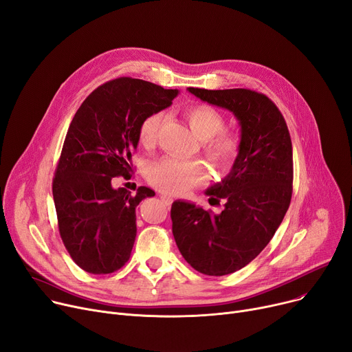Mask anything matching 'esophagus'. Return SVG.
I'll use <instances>...</instances> for the list:
<instances>
[{"mask_svg": "<svg viewBox=\"0 0 352 352\" xmlns=\"http://www.w3.org/2000/svg\"><path fill=\"white\" fill-rule=\"evenodd\" d=\"M160 199H162V201L166 204V206H170L172 203H173V199L170 197V196H160Z\"/></svg>", "mask_w": 352, "mask_h": 352, "instance_id": "esophagus-1", "label": "esophagus"}]
</instances>
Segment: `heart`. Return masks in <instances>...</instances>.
Here are the masks:
<instances>
[{"mask_svg":"<svg viewBox=\"0 0 352 352\" xmlns=\"http://www.w3.org/2000/svg\"><path fill=\"white\" fill-rule=\"evenodd\" d=\"M184 116L195 135L206 140L204 151L220 168H229L239 153V138L236 133L223 131L224 115L210 105H193L184 111ZM164 113H149L140 122L139 140L144 146L152 144L163 125ZM151 183L163 193L180 195L188 192L204 179V170L197 162L166 156L153 160L148 166Z\"/></svg>","mask_w":352,"mask_h":352,"instance_id":"heart-1","label":"heart"}]
</instances>
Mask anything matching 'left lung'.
I'll list each match as a JSON object with an SVG mask.
<instances>
[{"instance_id":"1","label":"left lung","mask_w":352,"mask_h":352,"mask_svg":"<svg viewBox=\"0 0 352 352\" xmlns=\"http://www.w3.org/2000/svg\"><path fill=\"white\" fill-rule=\"evenodd\" d=\"M203 102L227 109L240 126L239 153L224 179L206 190L223 212L186 200L172 204V232L195 270L232 274L254 260L281 224L293 193V146L274 103L250 89L188 88ZM209 199V201H210Z\"/></svg>"}]
</instances>
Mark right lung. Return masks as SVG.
<instances>
[{"label": "right lung", "instance_id": "add662e5", "mask_svg": "<svg viewBox=\"0 0 352 352\" xmlns=\"http://www.w3.org/2000/svg\"><path fill=\"white\" fill-rule=\"evenodd\" d=\"M177 89L119 78L96 88L76 111L52 183L59 234L72 260L87 273H113L131 257L136 208L155 196L139 188L131 196L112 188L132 172L140 122L172 105Z\"/></svg>", "mask_w": 352, "mask_h": 352}]
</instances>
